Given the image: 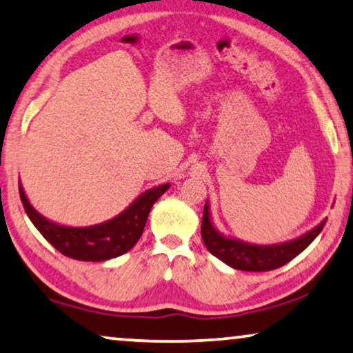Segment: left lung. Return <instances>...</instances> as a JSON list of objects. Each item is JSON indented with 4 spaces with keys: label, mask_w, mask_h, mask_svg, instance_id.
<instances>
[{
    "label": "left lung",
    "mask_w": 353,
    "mask_h": 353,
    "mask_svg": "<svg viewBox=\"0 0 353 353\" xmlns=\"http://www.w3.org/2000/svg\"><path fill=\"white\" fill-rule=\"evenodd\" d=\"M326 217L304 235L276 245H254L233 236H225L211 222L210 201L205 203L201 221V238L208 251L232 269L243 272H269L285 265L299 256L323 230Z\"/></svg>",
    "instance_id": "obj_1"
}]
</instances>
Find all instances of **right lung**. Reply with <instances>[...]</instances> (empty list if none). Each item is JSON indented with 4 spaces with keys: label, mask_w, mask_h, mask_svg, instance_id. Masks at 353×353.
Wrapping results in <instances>:
<instances>
[{
    "label": "right lung",
    "mask_w": 353,
    "mask_h": 353,
    "mask_svg": "<svg viewBox=\"0 0 353 353\" xmlns=\"http://www.w3.org/2000/svg\"><path fill=\"white\" fill-rule=\"evenodd\" d=\"M171 183L148 188L139 195L131 205L110 221L89 227H70L49 221L34 210L28 201L21 181L19 193L28 219L38 232L63 256L84 262H102L125 254L141 238L148 212L155 201L165 193Z\"/></svg>",
    "instance_id": "add662e5"
}]
</instances>
